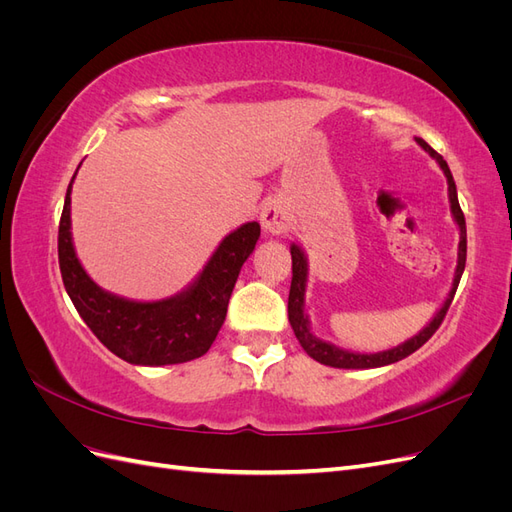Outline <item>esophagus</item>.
<instances>
[{"label":"esophagus","instance_id":"esophagus-1","mask_svg":"<svg viewBox=\"0 0 512 512\" xmlns=\"http://www.w3.org/2000/svg\"><path fill=\"white\" fill-rule=\"evenodd\" d=\"M260 220L269 235H284V232L290 230L292 213L284 200H271V203H267L265 209H262Z\"/></svg>","mask_w":512,"mask_h":512}]
</instances>
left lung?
Listing matches in <instances>:
<instances>
[{
  "label": "left lung",
  "mask_w": 512,
  "mask_h": 512,
  "mask_svg": "<svg viewBox=\"0 0 512 512\" xmlns=\"http://www.w3.org/2000/svg\"><path fill=\"white\" fill-rule=\"evenodd\" d=\"M416 145L425 149L429 156L438 162V166L442 168V173L446 177L448 183V203H451V215L459 228V247H457V267H455V277L451 290H448L444 303L440 305V309L433 318L425 324V327L418 331L416 335H412L410 339H406L404 344H397L395 348L389 350H380V352H354V350H346L339 348L331 342H324V339L316 337L312 333V322H309V316L305 312V290H307V275H309V262L305 256V250L299 243H290V256H292V284H290V297H288V320L290 327L297 335L299 344L303 346V350L312 356L314 361L329 365V367H337V369H374V367H384L397 363L401 359H406L412 352H416L421 348L427 339L438 331V327L442 324L448 307H451V301L457 292L459 280L463 275V269H466V218H463L461 207H459V198H457V185L455 179L451 175V168H448L446 160L440 156V153L433 151L423 138H414Z\"/></svg>",
  "instance_id": "8db88e82"
}]
</instances>
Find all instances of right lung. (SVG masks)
<instances>
[{"label": "right lung", "instance_id": "1", "mask_svg": "<svg viewBox=\"0 0 512 512\" xmlns=\"http://www.w3.org/2000/svg\"><path fill=\"white\" fill-rule=\"evenodd\" d=\"M74 177L61 211L57 250L61 280L76 312L108 350L132 365L162 367L203 356L226 320L232 288L260 239V224L247 222L228 232L203 271L173 297L160 301L119 297L91 280L76 256L70 220Z\"/></svg>", "mask_w": 512, "mask_h": 512}]
</instances>
